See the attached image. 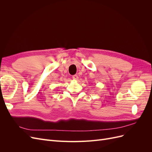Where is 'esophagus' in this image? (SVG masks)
Instances as JSON below:
<instances>
[{"label": "esophagus", "mask_w": 152, "mask_h": 152, "mask_svg": "<svg viewBox=\"0 0 152 152\" xmlns=\"http://www.w3.org/2000/svg\"><path fill=\"white\" fill-rule=\"evenodd\" d=\"M72 78H73V79L75 80H77L78 79H79V77H78V76H77V75H73V76H72Z\"/></svg>", "instance_id": "1"}]
</instances>
